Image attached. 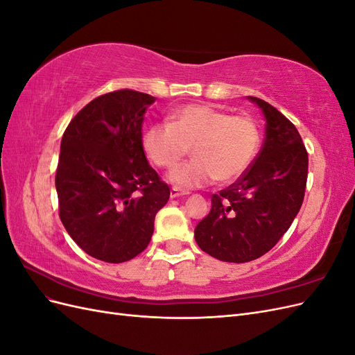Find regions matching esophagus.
<instances>
[{"label":"esophagus","instance_id":"obj_1","mask_svg":"<svg viewBox=\"0 0 355 355\" xmlns=\"http://www.w3.org/2000/svg\"><path fill=\"white\" fill-rule=\"evenodd\" d=\"M189 194V191H187V189H180V188H178V187H173L170 189V196H171V198H175V197H180V196H188Z\"/></svg>","mask_w":355,"mask_h":355}]
</instances>
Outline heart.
<instances>
[{
	"instance_id": "obj_1",
	"label": "heart",
	"mask_w": 355,
	"mask_h": 355,
	"mask_svg": "<svg viewBox=\"0 0 355 355\" xmlns=\"http://www.w3.org/2000/svg\"><path fill=\"white\" fill-rule=\"evenodd\" d=\"M261 144L257 123L249 115H231L206 103H191L170 112L167 124H154L142 136L153 164L176 168L192 149L194 161L170 179L187 188L216 180L232 184L250 168Z\"/></svg>"
}]
</instances>
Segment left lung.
I'll list each match as a JSON object with an SVG mask.
<instances>
[{
  "instance_id": "8db88e82",
  "label": "left lung",
  "mask_w": 355,
  "mask_h": 355,
  "mask_svg": "<svg viewBox=\"0 0 355 355\" xmlns=\"http://www.w3.org/2000/svg\"><path fill=\"white\" fill-rule=\"evenodd\" d=\"M249 99L266 118L265 142L250 168L211 196V209L194 231L200 249L223 262H249L270 252L305 197L308 153L297 128L272 105Z\"/></svg>"
}]
</instances>
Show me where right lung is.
I'll list each match as a JSON object with an SVG mask.
<instances>
[{"label": "right lung", "mask_w": 355, "mask_h": 355, "mask_svg": "<svg viewBox=\"0 0 355 355\" xmlns=\"http://www.w3.org/2000/svg\"><path fill=\"white\" fill-rule=\"evenodd\" d=\"M154 96L130 89L93 99L62 136L56 168L59 216L81 249L121 263L142 253L170 188L149 166L142 125Z\"/></svg>", "instance_id": "obj_1"}]
</instances>
